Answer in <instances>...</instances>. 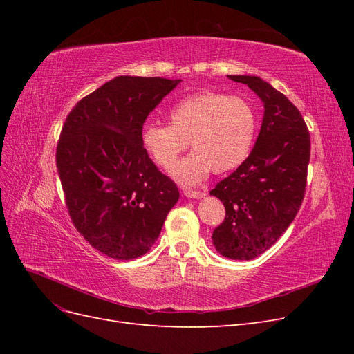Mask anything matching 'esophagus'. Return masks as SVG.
<instances>
[{"mask_svg":"<svg viewBox=\"0 0 354 354\" xmlns=\"http://www.w3.org/2000/svg\"><path fill=\"white\" fill-rule=\"evenodd\" d=\"M205 195H207L205 192H201V190H185V196L192 198V199H201Z\"/></svg>","mask_w":354,"mask_h":354,"instance_id":"34e87169","label":"esophagus"}]
</instances>
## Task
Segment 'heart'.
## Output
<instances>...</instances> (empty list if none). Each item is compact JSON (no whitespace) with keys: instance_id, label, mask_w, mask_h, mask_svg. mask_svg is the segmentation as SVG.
I'll return each mask as SVG.
<instances>
[{"instance_id":"b5f03b06","label":"heart","mask_w":354,"mask_h":354,"mask_svg":"<svg viewBox=\"0 0 354 354\" xmlns=\"http://www.w3.org/2000/svg\"><path fill=\"white\" fill-rule=\"evenodd\" d=\"M168 118L169 124L145 125L142 145L159 167L169 168L190 142L194 152L171 171L181 185H199L212 169L226 173L251 152L257 116L243 99L214 91L194 93L180 99Z\"/></svg>"}]
</instances>
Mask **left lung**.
<instances>
[{"label":"left lung","mask_w":354,"mask_h":354,"mask_svg":"<svg viewBox=\"0 0 354 354\" xmlns=\"http://www.w3.org/2000/svg\"><path fill=\"white\" fill-rule=\"evenodd\" d=\"M229 78L259 95L264 115L250 156L209 192L226 208L212 243L226 259L252 260L282 236L301 207L310 133L299 111L269 82L250 75Z\"/></svg>","instance_id":"1"}]
</instances>
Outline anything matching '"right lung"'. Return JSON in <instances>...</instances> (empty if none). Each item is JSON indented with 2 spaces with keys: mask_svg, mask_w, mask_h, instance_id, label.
Instances as JSON below:
<instances>
[{
  "mask_svg": "<svg viewBox=\"0 0 354 354\" xmlns=\"http://www.w3.org/2000/svg\"><path fill=\"white\" fill-rule=\"evenodd\" d=\"M180 80L116 77L81 99L63 124L56 165L73 226L116 260L145 255L178 189L142 145L147 115Z\"/></svg>",
  "mask_w": 354,
  "mask_h": 354,
  "instance_id": "obj_1",
  "label": "right lung"
}]
</instances>
